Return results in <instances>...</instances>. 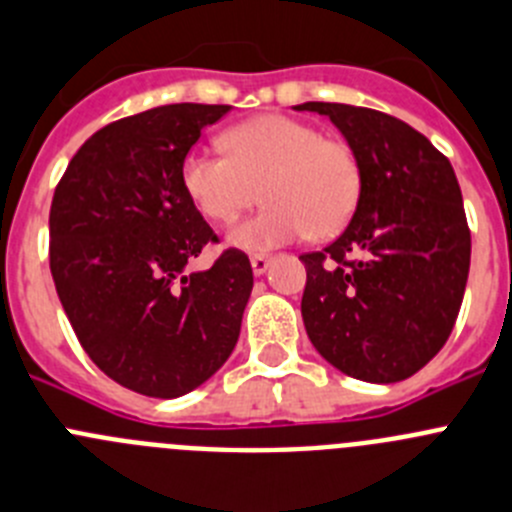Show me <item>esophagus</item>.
<instances>
[{
	"label": "esophagus",
	"mask_w": 512,
	"mask_h": 512,
	"mask_svg": "<svg viewBox=\"0 0 512 512\" xmlns=\"http://www.w3.org/2000/svg\"><path fill=\"white\" fill-rule=\"evenodd\" d=\"M250 265H252V272H255L257 278H260V275H265V272H267V267H270V257H267V255H252Z\"/></svg>",
	"instance_id": "1"
}]
</instances>
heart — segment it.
<instances>
[{
  "label": "heart",
  "mask_w": 512,
  "mask_h": 512,
  "mask_svg": "<svg viewBox=\"0 0 512 512\" xmlns=\"http://www.w3.org/2000/svg\"><path fill=\"white\" fill-rule=\"evenodd\" d=\"M222 146L227 159L189 151L181 161V186L214 222H232L265 199V209L227 232L237 250H275L308 232L328 240L356 214L364 171L346 141L323 138L298 118L267 113L229 128Z\"/></svg>",
  "instance_id": "1"
}]
</instances>
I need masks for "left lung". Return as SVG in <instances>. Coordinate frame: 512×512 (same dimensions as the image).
Masks as SVG:
<instances>
[{"label": "left lung", "mask_w": 512, "mask_h": 512, "mask_svg": "<svg viewBox=\"0 0 512 512\" xmlns=\"http://www.w3.org/2000/svg\"><path fill=\"white\" fill-rule=\"evenodd\" d=\"M341 131L364 171L356 214L336 242L300 255L315 351L353 379L394 384L427 366L460 313L470 229L452 164L389 113L303 103Z\"/></svg>", "instance_id": "left-lung-1"}]
</instances>
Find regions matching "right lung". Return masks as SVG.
Wrapping results in <instances>:
<instances>
[{
  "label": "right lung",
  "instance_id": "obj_1",
  "mask_svg": "<svg viewBox=\"0 0 512 512\" xmlns=\"http://www.w3.org/2000/svg\"><path fill=\"white\" fill-rule=\"evenodd\" d=\"M232 105L174 103L121 118L80 146L50 209V270L93 364L126 389L176 399L212 379L252 293L245 252L186 272L212 227L181 161Z\"/></svg>",
  "mask_w": 512,
  "mask_h": 512
}]
</instances>
